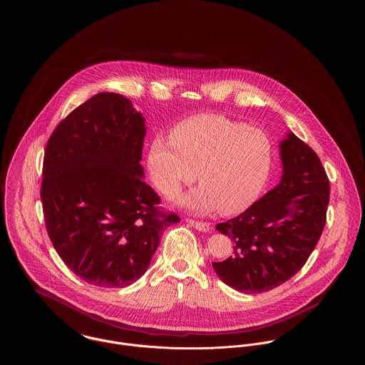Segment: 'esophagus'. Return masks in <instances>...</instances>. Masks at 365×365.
Masks as SVG:
<instances>
[{"instance_id": "esophagus-1", "label": "esophagus", "mask_w": 365, "mask_h": 365, "mask_svg": "<svg viewBox=\"0 0 365 365\" xmlns=\"http://www.w3.org/2000/svg\"><path fill=\"white\" fill-rule=\"evenodd\" d=\"M186 222L190 225L191 227H194L195 230L198 231H202V232H208L210 230L209 223H204V222H197V220H191V219H186Z\"/></svg>"}]
</instances>
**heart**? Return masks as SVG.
<instances>
[{"label":"heart","instance_id":"b5f03b06","mask_svg":"<svg viewBox=\"0 0 365 365\" xmlns=\"http://www.w3.org/2000/svg\"><path fill=\"white\" fill-rule=\"evenodd\" d=\"M274 163V143L261 130L225 116L200 115L176 124L171 140L155 139L148 168L157 189L173 197L195 179L198 189L179 204L195 213L215 209L234 215L249 208L264 189Z\"/></svg>","mask_w":365,"mask_h":365}]
</instances>
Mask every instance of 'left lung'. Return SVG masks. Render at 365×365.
<instances>
[{
    "mask_svg": "<svg viewBox=\"0 0 365 365\" xmlns=\"http://www.w3.org/2000/svg\"><path fill=\"white\" fill-rule=\"evenodd\" d=\"M279 149V185L240 216L216 226L234 242V255L212 262L213 269L227 286L246 294L269 292L294 277L326 225L330 182L320 158L293 133Z\"/></svg>",
    "mask_w": 365,
    "mask_h": 365,
    "instance_id": "obj_1",
    "label": "left lung"
}]
</instances>
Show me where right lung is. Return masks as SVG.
Segmentation results:
<instances>
[{"mask_svg": "<svg viewBox=\"0 0 365 365\" xmlns=\"http://www.w3.org/2000/svg\"><path fill=\"white\" fill-rule=\"evenodd\" d=\"M145 119L122 94L98 93L54 128L48 140L41 200L53 246L90 284L124 287L148 269L167 227L143 182Z\"/></svg>", "mask_w": 365, "mask_h": 365, "instance_id": "add662e5", "label": "right lung"}]
</instances>
